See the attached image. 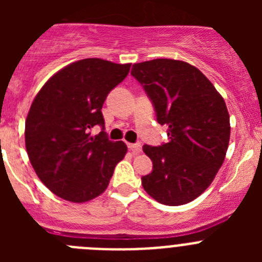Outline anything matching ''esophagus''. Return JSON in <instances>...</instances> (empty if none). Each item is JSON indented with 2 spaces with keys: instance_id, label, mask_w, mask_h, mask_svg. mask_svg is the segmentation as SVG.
<instances>
[{
  "instance_id": "esophagus-1",
  "label": "esophagus",
  "mask_w": 262,
  "mask_h": 262,
  "mask_svg": "<svg viewBox=\"0 0 262 262\" xmlns=\"http://www.w3.org/2000/svg\"><path fill=\"white\" fill-rule=\"evenodd\" d=\"M127 147H128V149L133 152V154H139V152H140V149H142V144H140V143H135V144H131V143H128V144H127Z\"/></svg>"
}]
</instances>
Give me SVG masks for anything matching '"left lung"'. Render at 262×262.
<instances>
[{"label": "left lung", "mask_w": 262, "mask_h": 262, "mask_svg": "<svg viewBox=\"0 0 262 262\" xmlns=\"http://www.w3.org/2000/svg\"><path fill=\"white\" fill-rule=\"evenodd\" d=\"M131 75L144 88L169 142L145 144L154 169L142 177L157 202L180 206L210 186L230 142V115L223 97L200 69L185 61L155 59L134 64Z\"/></svg>", "instance_id": "1"}]
</instances>
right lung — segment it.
Instances as JSON below:
<instances>
[{
	"mask_svg": "<svg viewBox=\"0 0 262 262\" xmlns=\"http://www.w3.org/2000/svg\"><path fill=\"white\" fill-rule=\"evenodd\" d=\"M131 64L102 59L72 62L52 76L36 94L25 127L32 168L57 196L81 203L106 190L127 145L103 131L106 97L127 77ZM103 131L92 137L90 129Z\"/></svg>",
	"mask_w": 262,
	"mask_h": 262,
	"instance_id": "right-lung-1",
	"label": "right lung"
}]
</instances>
